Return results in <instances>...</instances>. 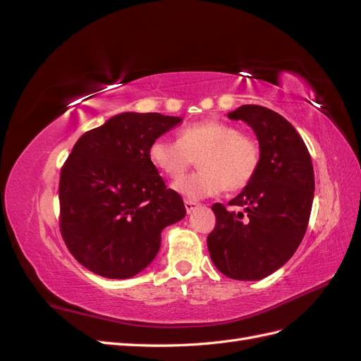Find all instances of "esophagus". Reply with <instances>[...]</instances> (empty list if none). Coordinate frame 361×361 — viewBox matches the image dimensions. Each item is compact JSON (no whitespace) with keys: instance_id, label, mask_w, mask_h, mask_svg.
<instances>
[{"instance_id":"1","label":"esophagus","mask_w":361,"mask_h":361,"mask_svg":"<svg viewBox=\"0 0 361 361\" xmlns=\"http://www.w3.org/2000/svg\"><path fill=\"white\" fill-rule=\"evenodd\" d=\"M200 204L195 203V202H190V200H185V209H187L188 214H191L194 209H197Z\"/></svg>"}]
</instances>
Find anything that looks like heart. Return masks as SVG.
Listing matches in <instances>:
<instances>
[{
    "mask_svg": "<svg viewBox=\"0 0 361 361\" xmlns=\"http://www.w3.org/2000/svg\"><path fill=\"white\" fill-rule=\"evenodd\" d=\"M150 161L170 179H178L195 157L201 170L173 183V190L190 202L227 191H239L251 182L260 164V149L236 126L203 120L183 128L179 140L157 138L149 149Z\"/></svg>",
    "mask_w": 361,
    "mask_h": 361,
    "instance_id": "obj_1",
    "label": "heart"
}]
</instances>
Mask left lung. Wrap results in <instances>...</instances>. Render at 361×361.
<instances>
[{"instance_id": "8db88e82", "label": "left lung", "mask_w": 361, "mask_h": 361, "mask_svg": "<svg viewBox=\"0 0 361 361\" xmlns=\"http://www.w3.org/2000/svg\"><path fill=\"white\" fill-rule=\"evenodd\" d=\"M227 117L255 130L260 164L255 178L228 202L243 212L212 206L216 224L207 250L224 276L260 280L286 264L307 231L314 194L312 158L297 129L269 108L243 105Z\"/></svg>"}]
</instances>
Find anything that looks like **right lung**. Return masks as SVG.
<instances>
[{
    "mask_svg": "<svg viewBox=\"0 0 361 361\" xmlns=\"http://www.w3.org/2000/svg\"><path fill=\"white\" fill-rule=\"evenodd\" d=\"M182 117L122 113L80 137L60 174V228L82 267L130 279L161 248V232L187 214L150 161L154 141Z\"/></svg>",
    "mask_w": 361,
    "mask_h": 361,
    "instance_id": "add662e5",
    "label": "right lung"
}]
</instances>
